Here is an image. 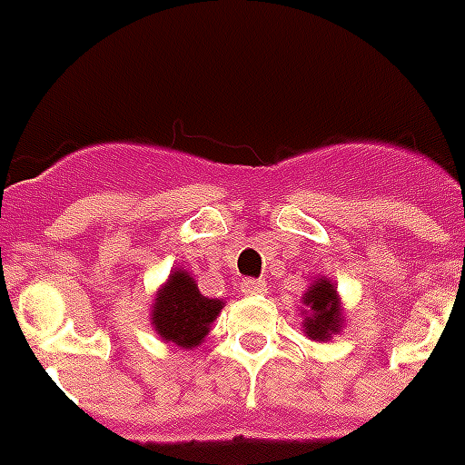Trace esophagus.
<instances>
[{"label":"esophagus","instance_id":"34e87169","mask_svg":"<svg viewBox=\"0 0 465 465\" xmlns=\"http://www.w3.org/2000/svg\"><path fill=\"white\" fill-rule=\"evenodd\" d=\"M241 294H248V297H253V294H265L268 292V284L265 280H255V277H243L239 284Z\"/></svg>","mask_w":465,"mask_h":465}]
</instances>
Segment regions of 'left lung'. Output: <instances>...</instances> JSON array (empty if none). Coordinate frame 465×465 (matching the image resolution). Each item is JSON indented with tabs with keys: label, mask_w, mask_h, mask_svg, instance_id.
<instances>
[{
	"label": "left lung",
	"mask_w": 465,
	"mask_h": 465,
	"mask_svg": "<svg viewBox=\"0 0 465 465\" xmlns=\"http://www.w3.org/2000/svg\"><path fill=\"white\" fill-rule=\"evenodd\" d=\"M304 304L309 306L311 313L306 316V332L313 340H328L332 332H338L340 323H342V313H340L338 294L335 287L328 280H321L306 292Z\"/></svg>",
	"instance_id": "left-lung-1"
}]
</instances>
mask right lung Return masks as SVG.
Masks as SVG:
<instances>
[{"label": "right lung", "mask_w": 465, "mask_h": 465, "mask_svg": "<svg viewBox=\"0 0 465 465\" xmlns=\"http://www.w3.org/2000/svg\"><path fill=\"white\" fill-rule=\"evenodd\" d=\"M219 311V299L203 297L193 277L183 270H175L156 297L152 323L166 342L190 350L203 342Z\"/></svg>", "instance_id": "add662e5"}]
</instances>
